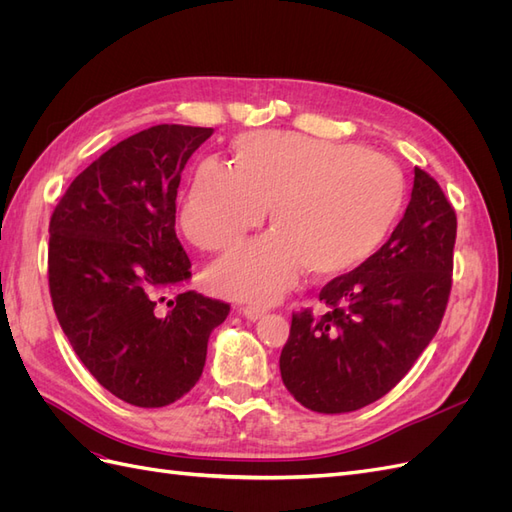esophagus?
<instances>
[{
  "label": "esophagus",
  "mask_w": 512,
  "mask_h": 512,
  "mask_svg": "<svg viewBox=\"0 0 512 512\" xmlns=\"http://www.w3.org/2000/svg\"><path fill=\"white\" fill-rule=\"evenodd\" d=\"M239 314H243L247 320L256 322V320H260L262 316H265L267 312H265V309H260V307H239Z\"/></svg>",
  "instance_id": "obj_1"
}]
</instances>
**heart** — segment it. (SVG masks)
Segmentation results:
<instances>
[{
  "label": "heart",
  "mask_w": 512,
  "mask_h": 512,
  "mask_svg": "<svg viewBox=\"0 0 512 512\" xmlns=\"http://www.w3.org/2000/svg\"><path fill=\"white\" fill-rule=\"evenodd\" d=\"M232 151L235 166H198L181 207L185 237L207 252L230 250L271 207L275 230L211 267V286L224 297L273 303L305 269L344 275L380 250L404 213L401 168L361 145L262 132L237 138Z\"/></svg>",
  "instance_id": "obj_1"
}]
</instances>
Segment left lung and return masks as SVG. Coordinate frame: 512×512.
Segmentation results:
<instances>
[{"mask_svg": "<svg viewBox=\"0 0 512 512\" xmlns=\"http://www.w3.org/2000/svg\"><path fill=\"white\" fill-rule=\"evenodd\" d=\"M457 215L438 181L414 168L404 218L361 267L318 294L327 312L292 316L282 380L301 406L342 414L374 404L438 333L451 294Z\"/></svg>", "mask_w": 512, "mask_h": 512, "instance_id": "left-lung-1", "label": "left lung"}]
</instances>
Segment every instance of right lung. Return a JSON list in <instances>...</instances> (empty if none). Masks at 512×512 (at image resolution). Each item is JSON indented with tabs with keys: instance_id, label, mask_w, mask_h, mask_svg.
Here are the masks:
<instances>
[{
	"instance_id": "1",
	"label": "right lung",
	"mask_w": 512,
	"mask_h": 512,
	"mask_svg": "<svg viewBox=\"0 0 512 512\" xmlns=\"http://www.w3.org/2000/svg\"><path fill=\"white\" fill-rule=\"evenodd\" d=\"M211 128L162 123L117 143L76 177L49 224V288L74 352L106 391L162 408L203 374L230 305L194 290L175 232L177 188Z\"/></svg>"
}]
</instances>
